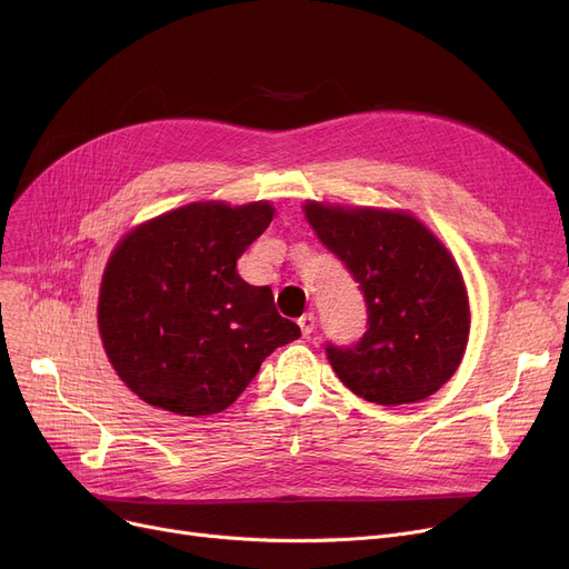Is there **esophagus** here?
<instances>
[{
    "label": "esophagus",
    "instance_id": "obj_1",
    "mask_svg": "<svg viewBox=\"0 0 569 569\" xmlns=\"http://www.w3.org/2000/svg\"><path fill=\"white\" fill-rule=\"evenodd\" d=\"M297 325H300L302 335L309 337V335L313 332V327H316V316H313V313H305L300 320H297Z\"/></svg>",
    "mask_w": 569,
    "mask_h": 569
}]
</instances>
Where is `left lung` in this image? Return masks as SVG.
Instances as JSON below:
<instances>
[{"label":"left lung","mask_w":569,"mask_h":569,"mask_svg":"<svg viewBox=\"0 0 569 569\" xmlns=\"http://www.w3.org/2000/svg\"><path fill=\"white\" fill-rule=\"evenodd\" d=\"M302 209L367 300L369 330L362 341L327 346L341 382L378 406L436 395L457 373L470 335L468 290L450 249L403 209L316 200Z\"/></svg>","instance_id":"1"}]
</instances>
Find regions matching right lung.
Here are the masks:
<instances>
[{"label":"right lung","instance_id":"add662e5","mask_svg":"<svg viewBox=\"0 0 569 569\" xmlns=\"http://www.w3.org/2000/svg\"><path fill=\"white\" fill-rule=\"evenodd\" d=\"M274 219L267 200L191 202L129 230L99 290V335L117 376L144 403L187 417L226 410L267 355L300 339L272 290L237 260Z\"/></svg>","mask_w":569,"mask_h":569}]
</instances>
